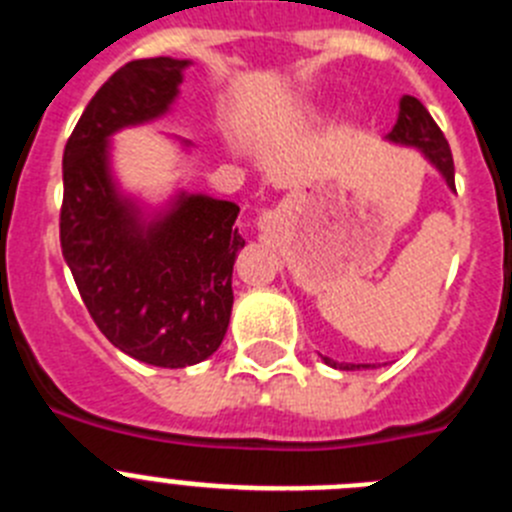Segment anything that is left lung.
Wrapping results in <instances>:
<instances>
[{
    "label": "left lung",
    "instance_id": "8db88e82",
    "mask_svg": "<svg viewBox=\"0 0 512 512\" xmlns=\"http://www.w3.org/2000/svg\"><path fill=\"white\" fill-rule=\"evenodd\" d=\"M390 143H397V146H410L418 148L428 161L438 169V174L446 179L451 189H454V158H451L449 140L443 138L441 128L436 125V120L431 117V112L425 110L420 99L405 97L400 99V115H397L395 128L387 135ZM325 364L336 366V369H343V372H354V369H361V366L369 364H336L325 356Z\"/></svg>",
    "mask_w": 512,
    "mask_h": 512
}]
</instances>
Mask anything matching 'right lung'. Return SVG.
Returning <instances> with one entry per match:
<instances>
[{
  "label": "right lung",
  "instance_id": "obj_1",
  "mask_svg": "<svg viewBox=\"0 0 512 512\" xmlns=\"http://www.w3.org/2000/svg\"><path fill=\"white\" fill-rule=\"evenodd\" d=\"M189 63H125L94 94L63 151L61 248L81 300L112 346L164 369L200 364L223 343L233 264L246 246L235 228L241 207L189 192L158 210L140 205L112 174L110 138L164 117Z\"/></svg>",
  "mask_w": 512,
  "mask_h": 512
}]
</instances>
